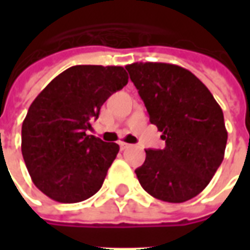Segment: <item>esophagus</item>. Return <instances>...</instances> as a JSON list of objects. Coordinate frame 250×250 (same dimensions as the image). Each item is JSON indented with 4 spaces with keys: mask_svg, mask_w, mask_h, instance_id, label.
Masks as SVG:
<instances>
[{
    "mask_svg": "<svg viewBox=\"0 0 250 250\" xmlns=\"http://www.w3.org/2000/svg\"><path fill=\"white\" fill-rule=\"evenodd\" d=\"M130 147H132V146H131V145H128V143L120 142V148H122V150H127V148H130Z\"/></svg>",
    "mask_w": 250,
    "mask_h": 250,
    "instance_id": "1",
    "label": "esophagus"
}]
</instances>
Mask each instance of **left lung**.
I'll return each mask as SVG.
<instances>
[{
  "label": "left lung",
  "mask_w": 250,
  "mask_h": 250,
  "mask_svg": "<svg viewBox=\"0 0 250 250\" xmlns=\"http://www.w3.org/2000/svg\"><path fill=\"white\" fill-rule=\"evenodd\" d=\"M125 69L150 122L166 141L163 150H146V161L135 170L139 184L165 202L194 198L209 185L225 155L222 109L204 83L182 66L134 62Z\"/></svg>",
  "instance_id": "obj_1"
}]
</instances>
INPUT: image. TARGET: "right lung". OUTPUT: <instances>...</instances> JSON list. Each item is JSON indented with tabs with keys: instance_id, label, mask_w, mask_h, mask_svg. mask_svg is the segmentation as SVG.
<instances>
[{
	"instance_id": "add662e5",
	"label": "right lung",
	"mask_w": 250,
	"mask_h": 250,
	"mask_svg": "<svg viewBox=\"0 0 250 250\" xmlns=\"http://www.w3.org/2000/svg\"><path fill=\"white\" fill-rule=\"evenodd\" d=\"M128 83L123 66L75 65L46 85L22 122L21 151L36 188L62 204L82 202L102 188L119 152L88 135L107 99Z\"/></svg>"
}]
</instances>
